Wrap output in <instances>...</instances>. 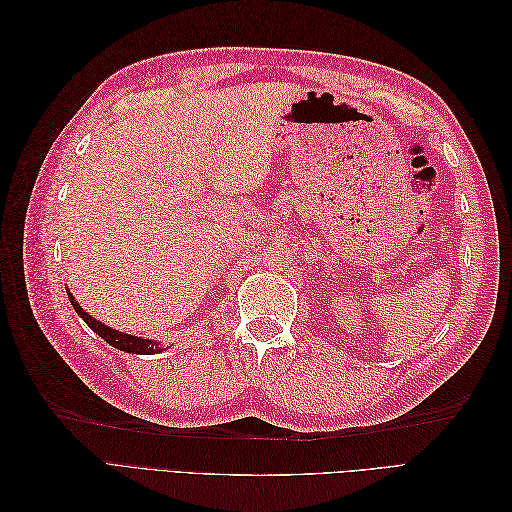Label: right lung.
<instances>
[{
  "label": "right lung",
  "mask_w": 512,
  "mask_h": 512,
  "mask_svg": "<svg viewBox=\"0 0 512 512\" xmlns=\"http://www.w3.org/2000/svg\"><path fill=\"white\" fill-rule=\"evenodd\" d=\"M68 297H70L72 307L76 309V314H79V316L87 322V327H91V331L98 333L106 344H111L113 348L123 350V352H132V354H153V352H160L158 344L151 342V339L134 337V335L119 333V331H115V329H111V327H106V324H102L100 320L91 318V316L85 312V309H83L79 303H76V299L72 297L70 292H68Z\"/></svg>",
  "instance_id": "right-lung-1"
}]
</instances>
